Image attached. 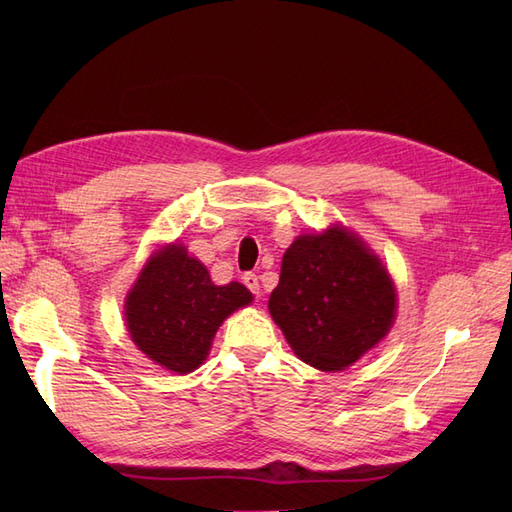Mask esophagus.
Here are the masks:
<instances>
[{"mask_svg": "<svg viewBox=\"0 0 512 512\" xmlns=\"http://www.w3.org/2000/svg\"><path fill=\"white\" fill-rule=\"evenodd\" d=\"M243 284L250 288L254 294L260 292V284H258V275L256 273H245L243 275Z\"/></svg>", "mask_w": 512, "mask_h": 512, "instance_id": "obj_1", "label": "esophagus"}]
</instances>
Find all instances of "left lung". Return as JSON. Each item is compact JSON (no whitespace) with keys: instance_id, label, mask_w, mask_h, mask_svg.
Returning <instances> with one entry per match:
<instances>
[{"instance_id":"left-lung-1","label":"left lung","mask_w":512,"mask_h":512,"mask_svg":"<svg viewBox=\"0 0 512 512\" xmlns=\"http://www.w3.org/2000/svg\"><path fill=\"white\" fill-rule=\"evenodd\" d=\"M397 294L369 247L331 226L292 241L269 312L294 354L320 371H342L389 333Z\"/></svg>"}]
</instances>
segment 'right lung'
<instances>
[{
	"label": "right lung",
	"instance_id": "obj_1",
	"mask_svg": "<svg viewBox=\"0 0 512 512\" xmlns=\"http://www.w3.org/2000/svg\"><path fill=\"white\" fill-rule=\"evenodd\" d=\"M239 282L218 286L203 262L179 243L153 254L126 297L132 342L153 363L175 374H190L207 359L220 324L252 303Z\"/></svg>",
	"mask_w": 512,
	"mask_h": 512
}]
</instances>
